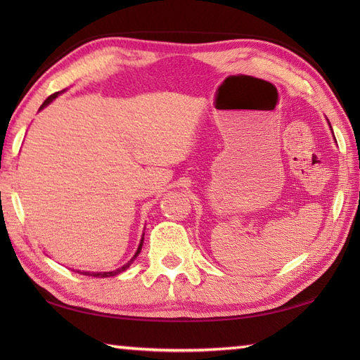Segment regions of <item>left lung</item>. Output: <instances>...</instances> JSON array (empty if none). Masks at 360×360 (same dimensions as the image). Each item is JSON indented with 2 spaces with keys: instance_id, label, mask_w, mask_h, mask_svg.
Returning a JSON list of instances; mask_svg holds the SVG:
<instances>
[{
  "instance_id": "left-lung-1",
  "label": "left lung",
  "mask_w": 360,
  "mask_h": 360,
  "mask_svg": "<svg viewBox=\"0 0 360 360\" xmlns=\"http://www.w3.org/2000/svg\"><path fill=\"white\" fill-rule=\"evenodd\" d=\"M330 127H331V125H330ZM331 129H333V128H331Z\"/></svg>"
}]
</instances>
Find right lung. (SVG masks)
Segmentation results:
<instances>
[{"label": "right lung", "instance_id": "1", "mask_svg": "<svg viewBox=\"0 0 360 360\" xmlns=\"http://www.w3.org/2000/svg\"><path fill=\"white\" fill-rule=\"evenodd\" d=\"M57 96H58V93H53L52 96H49L48 98H46V101L43 102V105L40 106V110H41V108H44V106L48 105V103H51V102L53 101V98H56ZM142 243H143V238H142V241H141V244H139V249H137V252L134 254V257L131 258V262H128L125 266H122L120 269H117V271H111V272H93V274H91V272H80V274H83V275H93V277H114V275H117V274H120V272H124V271L127 269V267L134 262V258H136L137 255H139V252H141V249H142Z\"/></svg>", "mask_w": 360, "mask_h": 360}]
</instances>
